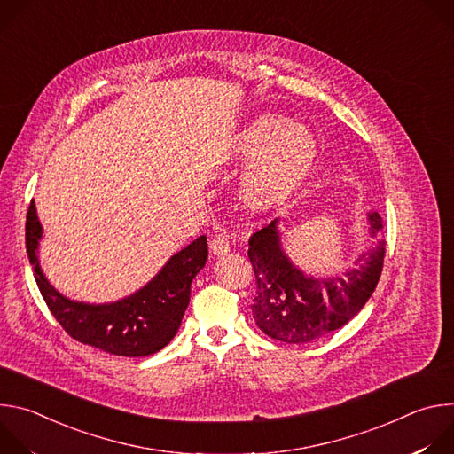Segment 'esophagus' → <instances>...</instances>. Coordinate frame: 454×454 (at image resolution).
Here are the masks:
<instances>
[{
  "instance_id": "34e87169",
  "label": "esophagus",
  "mask_w": 454,
  "mask_h": 454,
  "mask_svg": "<svg viewBox=\"0 0 454 454\" xmlns=\"http://www.w3.org/2000/svg\"><path fill=\"white\" fill-rule=\"evenodd\" d=\"M210 249H212V254L214 256H224L230 253V240L228 237L224 235H215L212 240H210Z\"/></svg>"
}]
</instances>
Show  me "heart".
<instances>
[{"label": "heart", "instance_id": "b5f03b06", "mask_svg": "<svg viewBox=\"0 0 454 454\" xmlns=\"http://www.w3.org/2000/svg\"><path fill=\"white\" fill-rule=\"evenodd\" d=\"M317 158V140L309 129L277 113L246 120L228 145L231 163L249 160L239 181V200L253 215L273 214L296 198Z\"/></svg>", "mask_w": 454, "mask_h": 454}]
</instances>
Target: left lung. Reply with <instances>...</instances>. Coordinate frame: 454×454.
<instances>
[{"mask_svg":"<svg viewBox=\"0 0 454 454\" xmlns=\"http://www.w3.org/2000/svg\"><path fill=\"white\" fill-rule=\"evenodd\" d=\"M278 219L249 239L247 256L256 280L253 317L262 333L282 343H309L341 329L364 307L377 287L382 262V219L366 212V228L375 246L356 258L341 275H305L287 256Z\"/></svg>","mask_w":454,"mask_h":454,"instance_id":"8db88e82","label":"left lung"}]
</instances>
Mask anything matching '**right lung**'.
<instances>
[{"instance_id":"1","label":"right lung","mask_w":454,"mask_h":454,"mask_svg":"<svg viewBox=\"0 0 454 454\" xmlns=\"http://www.w3.org/2000/svg\"><path fill=\"white\" fill-rule=\"evenodd\" d=\"M25 228L27 253L37 287L60 327L84 345L125 357L151 356L170 343L188 307L192 280L205 268L208 258L207 237L201 235L172 254L133 294L107 303H88L60 294L43 273L39 264L43 226L34 201Z\"/></svg>"}]
</instances>
